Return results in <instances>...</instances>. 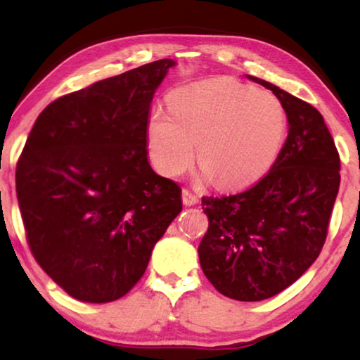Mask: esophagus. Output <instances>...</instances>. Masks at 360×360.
Wrapping results in <instances>:
<instances>
[{"mask_svg":"<svg viewBox=\"0 0 360 360\" xmlns=\"http://www.w3.org/2000/svg\"><path fill=\"white\" fill-rule=\"evenodd\" d=\"M181 200H184V205L191 206V205L198 203L200 198H198V196H196L191 190L184 188V191H181Z\"/></svg>","mask_w":360,"mask_h":360,"instance_id":"esophagus-1","label":"esophagus"}]
</instances>
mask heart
I'll return each mask as SVG.
<instances>
[{
    "label": "heart",
    "mask_w": 360,
    "mask_h": 360,
    "mask_svg": "<svg viewBox=\"0 0 360 360\" xmlns=\"http://www.w3.org/2000/svg\"><path fill=\"white\" fill-rule=\"evenodd\" d=\"M285 112L267 91L213 78L172 93L169 111L155 108L147 124L150 157L175 176L198 160L223 186H245L265 175L282 147Z\"/></svg>",
    "instance_id": "heart-1"
}]
</instances>
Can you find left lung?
I'll return each instance as SVG.
<instances>
[{
	"label": "left lung",
	"instance_id": "left-lung-1",
	"mask_svg": "<svg viewBox=\"0 0 360 360\" xmlns=\"http://www.w3.org/2000/svg\"><path fill=\"white\" fill-rule=\"evenodd\" d=\"M288 136L270 170L250 188L203 196L208 231L198 254L213 287L239 302L275 297L307 272L326 243L341 159L321 112L272 83Z\"/></svg>",
	"mask_w": 360,
	"mask_h": 360
}]
</instances>
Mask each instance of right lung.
<instances>
[{
  "label": "right lung",
  "mask_w": 360,
  "mask_h": 360,
  "mask_svg": "<svg viewBox=\"0 0 360 360\" xmlns=\"http://www.w3.org/2000/svg\"><path fill=\"white\" fill-rule=\"evenodd\" d=\"M174 65L162 58L57 98L19 155L16 193L29 249L80 302L124 297L181 211L180 185L147 160L149 106Z\"/></svg>",
  "instance_id": "add662e5"
}]
</instances>
